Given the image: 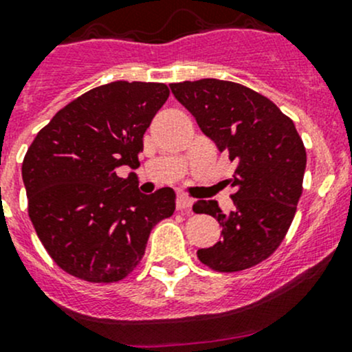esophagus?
<instances>
[{
    "instance_id": "obj_1",
    "label": "esophagus",
    "mask_w": 352,
    "mask_h": 352,
    "mask_svg": "<svg viewBox=\"0 0 352 352\" xmlns=\"http://www.w3.org/2000/svg\"><path fill=\"white\" fill-rule=\"evenodd\" d=\"M191 205H192L191 198H188V196H184V195L177 196V199H176V208H177V210H179V211H190V210H191Z\"/></svg>"
}]
</instances>
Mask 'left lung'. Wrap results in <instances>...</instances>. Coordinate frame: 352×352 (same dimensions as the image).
<instances>
[{"label":"left lung","instance_id":"obj_1","mask_svg":"<svg viewBox=\"0 0 352 352\" xmlns=\"http://www.w3.org/2000/svg\"><path fill=\"white\" fill-rule=\"evenodd\" d=\"M199 129L235 162L225 184L235 188V210L225 214L217 201L198 199L195 213L217 218L221 240L199 248L198 258L218 272H238L268 258L296 214L307 156L296 126L255 90L235 82L201 78L171 84Z\"/></svg>","mask_w":352,"mask_h":352}]
</instances>
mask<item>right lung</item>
Wrapping results in <instances>:
<instances>
[{"mask_svg": "<svg viewBox=\"0 0 352 352\" xmlns=\"http://www.w3.org/2000/svg\"><path fill=\"white\" fill-rule=\"evenodd\" d=\"M169 97L164 84L111 82L58 111L26 151L28 214L45 250L67 274L119 282L144 255L151 230L175 213L173 188L142 195L134 173L144 132Z\"/></svg>", "mask_w": 352, "mask_h": 352, "instance_id": "add662e5", "label": "right lung"}]
</instances>
